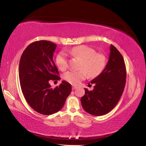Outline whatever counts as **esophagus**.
Masks as SVG:
<instances>
[{
	"label": "esophagus",
	"mask_w": 146,
	"mask_h": 146,
	"mask_svg": "<svg viewBox=\"0 0 146 146\" xmlns=\"http://www.w3.org/2000/svg\"><path fill=\"white\" fill-rule=\"evenodd\" d=\"M77 88V86H72V90H75Z\"/></svg>",
	"instance_id": "obj_1"
}]
</instances>
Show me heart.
Segmentation results:
<instances>
[{
    "label": "heart",
    "mask_w": 146,
    "mask_h": 146,
    "mask_svg": "<svg viewBox=\"0 0 146 146\" xmlns=\"http://www.w3.org/2000/svg\"><path fill=\"white\" fill-rule=\"evenodd\" d=\"M68 52L73 56L82 60L80 71H68L63 75L66 82L74 85L87 78L97 77L103 72L107 64V58L104 54L97 52L94 48L86 45H80L71 49ZM56 63L61 70L68 66V58L64 51H60L56 57Z\"/></svg>",
    "instance_id": "obj_1"
}]
</instances>
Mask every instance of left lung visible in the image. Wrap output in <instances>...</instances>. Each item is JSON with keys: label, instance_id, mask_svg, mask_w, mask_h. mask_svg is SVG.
<instances>
[{"label": "left lung", "instance_id": "8db88e82", "mask_svg": "<svg viewBox=\"0 0 146 146\" xmlns=\"http://www.w3.org/2000/svg\"><path fill=\"white\" fill-rule=\"evenodd\" d=\"M109 60L100 75L91 82L93 90L85 88L81 98L82 107L86 112L100 116L109 112L116 106L122 96L126 82V67L122 55L110 45Z\"/></svg>", "mask_w": 146, "mask_h": 146}]
</instances>
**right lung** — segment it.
I'll list each match as a JSON object with an SVG mask.
<instances>
[{"mask_svg": "<svg viewBox=\"0 0 146 146\" xmlns=\"http://www.w3.org/2000/svg\"><path fill=\"white\" fill-rule=\"evenodd\" d=\"M56 44L41 40L32 42L22 54L19 66L21 90L33 109L41 114L51 115L60 110L71 92L66 81L54 88L50 80H59L58 68L52 60Z\"/></svg>", "mask_w": 146, "mask_h": 146, "instance_id": "1", "label": "right lung"}]
</instances>
